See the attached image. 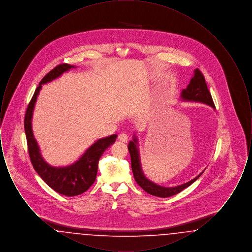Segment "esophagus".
Instances as JSON below:
<instances>
[{
  "label": "esophagus",
  "mask_w": 252,
  "mask_h": 252,
  "mask_svg": "<svg viewBox=\"0 0 252 252\" xmlns=\"http://www.w3.org/2000/svg\"><path fill=\"white\" fill-rule=\"evenodd\" d=\"M118 139L120 140L121 142L126 143L127 140H128V136H127V134H126V133H121L120 135L118 136Z\"/></svg>",
  "instance_id": "obj_1"
}]
</instances>
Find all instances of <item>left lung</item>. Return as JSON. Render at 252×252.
Listing matches in <instances>:
<instances>
[{"instance_id":"1","label":"left lung","mask_w":252,"mask_h":252,"mask_svg":"<svg viewBox=\"0 0 252 252\" xmlns=\"http://www.w3.org/2000/svg\"><path fill=\"white\" fill-rule=\"evenodd\" d=\"M181 98L186 101L201 102V103L211 106L212 108H216L215 103H214L213 98L211 95V93L209 92V89L206 84L203 73L200 72L198 69H196L194 71V74L190 81V84L188 85V87L186 89H184L182 91ZM127 147H128V151H129V154L131 157V168L134 179L140 187H142L145 192H148L152 195L159 196V197H169V196L175 195V194L181 192L182 190H184L185 188L192 185V183L197 180L203 173V172L200 173L193 180H190L189 182H186L184 184H181L180 186L170 188V187H162V186L157 185L156 183L147 180L142 171L140 155H139V150H138V146H137V139L134 138L133 141L129 142Z\"/></svg>"}]
</instances>
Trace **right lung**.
<instances>
[{
	"instance_id": "1",
	"label": "right lung",
	"mask_w": 252,
	"mask_h": 252,
	"mask_svg": "<svg viewBox=\"0 0 252 252\" xmlns=\"http://www.w3.org/2000/svg\"><path fill=\"white\" fill-rule=\"evenodd\" d=\"M74 68L67 63H62L55 67L41 79L34 95L25 112L24 130L26 135L28 153L32 165L38 176L46 182L53 190L63 195L74 196L86 192L95 181L98 161L105 150L113 144L117 138L116 134L100 139L85 152L82 157L72 165L66 167H54L48 164L41 157L38 145L32 131V115L36 104V97L41 89V85L48 83L58 78L63 72Z\"/></svg>"
}]
</instances>
